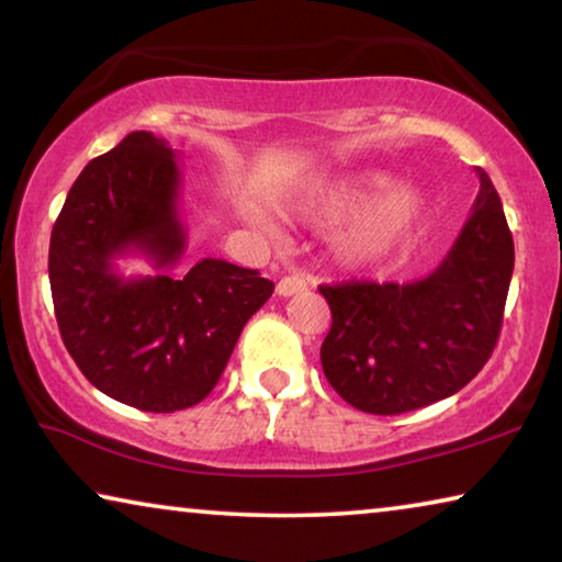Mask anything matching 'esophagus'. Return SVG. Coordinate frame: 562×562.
I'll return each mask as SVG.
<instances>
[{
    "label": "esophagus",
    "instance_id": "34e87169",
    "mask_svg": "<svg viewBox=\"0 0 562 562\" xmlns=\"http://www.w3.org/2000/svg\"><path fill=\"white\" fill-rule=\"evenodd\" d=\"M302 290H307V282H304L300 274H288V278H282L278 282L280 297H292V294H297Z\"/></svg>",
    "mask_w": 562,
    "mask_h": 562
}]
</instances>
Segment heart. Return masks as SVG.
Returning <instances> with one entry per match:
<instances>
[{
	"label": "heart",
	"instance_id": "heart-1",
	"mask_svg": "<svg viewBox=\"0 0 562 562\" xmlns=\"http://www.w3.org/2000/svg\"><path fill=\"white\" fill-rule=\"evenodd\" d=\"M310 221L347 223L335 237V250L351 268L372 270L396 260L422 233L429 203L418 188H396L382 170L345 176L319 186L302 205Z\"/></svg>",
	"mask_w": 562,
	"mask_h": 562
}]
</instances>
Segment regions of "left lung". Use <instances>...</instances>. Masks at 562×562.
I'll return each instance as SVG.
<instances>
[{"label": "left lung", "instance_id": "left-lung-1", "mask_svg": "<svg viewBox=\"0 0 562 562\" xmlns=\"http://www.w3.org/2000/svg\"><path fill=\"white\" fill-rule=\"evenodd\" d=\"M475 173L469 221L431 274L319 288L331 310L322 369L359 412L394 416L441 402L493 355L516 252L496 188L486 170Z\"/></svg>", "mask_w": 562, "mask_h": 562}]
</instances>
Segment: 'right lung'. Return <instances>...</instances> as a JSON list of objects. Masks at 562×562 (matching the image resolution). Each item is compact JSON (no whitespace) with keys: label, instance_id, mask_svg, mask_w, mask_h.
<instances>
[{"label":"right lung","instance_id":"add662e5","mask_svg":"<svg viewBox=\"0 0 562 562\" xmlns=\"http://www.w3.org/2000/svg\"><path fill=\"white\" fill-rule=\"evenodd\" d=\"M180 168L168 140L133 131L71 186L49 243V282L66 349L121 404L170 414L213 392L235 341L274 284L258 270L186 255ZM144 254L159 270L123 279L115 260Z\"/></svg>","mask_w":562,"mask_h":562}]
</instances>
